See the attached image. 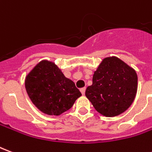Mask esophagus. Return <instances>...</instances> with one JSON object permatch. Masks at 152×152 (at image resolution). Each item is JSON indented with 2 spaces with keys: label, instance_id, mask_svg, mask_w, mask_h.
Instances as JSON below:
<instances>
[{
  "label": "esophagus",
  "instance_id": "34e87169",
  "mask_svg": "<svg viewBox=\"0 0 152 152\" xmlns=\"http://www.w3.org/2000/svg\"><path fill=\"white\" fill-rule=\"evenodd\" d=\"M86 87H84V88H81L80 89V92H81V94H82L83 95L85 94V93H86Z\"/></svg>",
  "mask_w": 152,
  "mask_h": 152
}]
</instances>
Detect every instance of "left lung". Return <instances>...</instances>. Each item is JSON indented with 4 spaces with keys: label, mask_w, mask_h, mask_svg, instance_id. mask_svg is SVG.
<instances>
[{
    "label": "left lung",
    "mask_w": 152,
    "mask_h": 152,
    "mask_svg": "<svg viewBox=\"0 0 152 152\" xmlns=\"http://www.w3.org/2000/svg\"><path fill=\"white\" fill-rule=\"evenodd\" d=\"M137 76L132 67L116 57L102 60L93 76L86 96L100 114L107 117L125 112L134 102Z\"/></svg>",
    "instance_id": "obj_1"
}]
</instances>
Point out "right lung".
<instances>
[{
    "instance_id": "right-lung-1",
    "label": "right lung",
    "mask_w": 152,
    "mask_h": 152,
    "mask_svg": "<svg viewBox=\"0 0 152 152\" xmlns=\"http://www.w3.org/2000/svg\"><path fill=\"white\" fill-rule=\"evenodd\" d=\"M25 88L33 104L47 115H59L81 96L75 83L47 60H42L28 73Z\"/></svg>"
}]
</instances>
